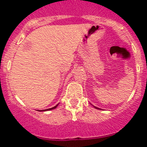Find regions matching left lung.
<instances>
[{
	"label": "left lung",
	"instance_id": "1",
	"mask_svg": "<svg viewBox=\"0 0 147 147\" xmlns=\"http://www.w3.org/2000/svg\"><path fill=\"white\" fill-rule=\"evenodd\" d=\"M95 107V108H96V109H98V110H100V109L98 108V107Z\"/></svg>",
	"mask_w": 147,
	"mask_h": 147
}]
</instances>
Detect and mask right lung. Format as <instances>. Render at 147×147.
<instances>
[{
  "mask_svg": "<svg viewBox=\"0 0 147 147\" xmlns=\"http://www.w3.org/2000/svg\"><path fill=\"white\" fill-rule=\"evenodd\" d=\"M58 105H57L56 106H54V107H51V108H49V109H46V110H40V111H47V110H53V109H55L56 107H57Z\"/></svg>",
  "mask_w": 147,
  "mask_h": 147,
  "instance_id": "add662e5",
  "label": "right lung"
}]
</instances>
